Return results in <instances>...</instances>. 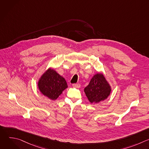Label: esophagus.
Listing matches in <instances>:
<instances>
[{"label":"esophagus","instance_id":"1","mask_svg":"<svg viewBox=\"0 0 149 149\" xmlns=\"http://www.w3.org/2000/svg\"><path fill=\"white\" fill-rule=\"evenodd\" d=\"M72 87H75V88H79L81 87V85L79 84H73Z\"/></svg>","mask_w":149,"mask_h":149}]
</instances>
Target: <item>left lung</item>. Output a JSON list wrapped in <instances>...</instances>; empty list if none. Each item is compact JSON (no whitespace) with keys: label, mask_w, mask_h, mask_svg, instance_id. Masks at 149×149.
<instances>
[{"label":"left lung","mask_w":149,"mask_h":149,"mask_svg":"<svg viewBox=\"0 0 149 149\" xmlns=\"http://www.w3.org/2000/svg\"><path fill=\"white\" fill-rule=\"evenodd\" d=\"M111 91V86L102 73L95 74L84 88V93L91 103H98L107 99Z\"/></svg>","instance_id":"8db88e82"}]
</instances>
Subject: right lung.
<instances>
[{"mask_svg":"<svg viewBox=\"0 0 149 149\" xmlns=\"http://www.w3.org/2000/svg\"><path fill=\"white\" fill-rule=\"evenodd\" d=\"M38 88L44 95L55 100L68 87L64 78L52 68L48 69L39 79Z\"/></svg>","mask_w":149,"mask_h":149,"instance_id":"obj_1","label":"right lung"}]
</instances>
